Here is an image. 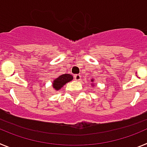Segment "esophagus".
<instances>
[{
	"mask_svg": "<svg viewBox=\"0 0 147 147\" xmlns=\"http://www.w3.org/2000/svg\"><path fill=\"white\" fill-rule=\"evenodd\" d=\"M74 80H76V81H80L81 80V76L80 74L74 75Z\"/></svg>",
	"mask_w": 147,
	"mask_h": 147,
	"instance_id": "esophagus-1",
	"label": "esophagus"
}]
</instances>
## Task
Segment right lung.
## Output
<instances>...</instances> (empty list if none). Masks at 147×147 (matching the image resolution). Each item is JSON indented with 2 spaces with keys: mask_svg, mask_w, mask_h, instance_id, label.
I'll return each instance as SVG.
<instances>
[{
  "mask_svg": "<svg viewBox=\"0 0 147 147\" xmlns=\"http://www.w3.org/2000/svg\"><path fill=\"white\" fill-rule=\"evenodd\" d=\"M73 80V76L71 74H62L61 76H59L57 79H56L54 81L53 83V87L55 90H58L60 89L62 87H63V85H65L67 82H71Z\"/></svg>",
  "mask_w": 147,
  "mask_h": 147,
  "instance_id": "add662e5",
  "label": "right lung"
}]
</instances>
